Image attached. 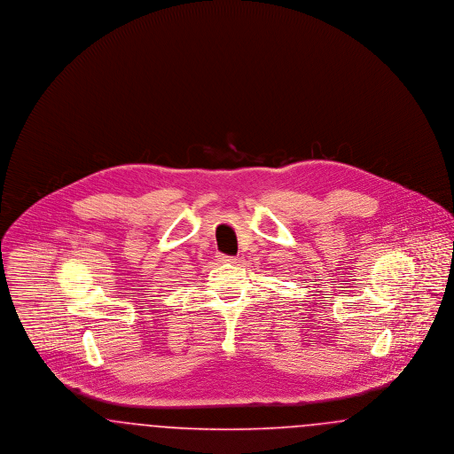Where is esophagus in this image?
Instances as JSON below:
<instances>
[{
	"instance_id": "1",
	"label": "esophagus",
	"mask_w": 454,
	"mask_h": 454,
	"mask_svg": "<svg viewBox=\"0 0 454 454\" xmlns=\"http://www.w3.org/2000/svg\"><path fill=\"white\" fill-rule=\"evenodd\" d=\"M221 262H226V263H237V257H230V255H219Z\"/></svg>"
}]
</instances>
